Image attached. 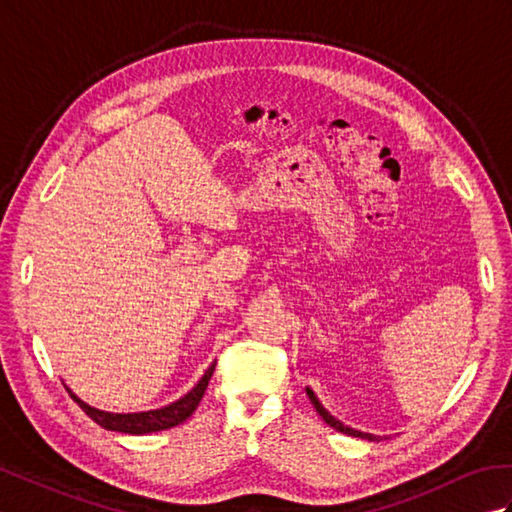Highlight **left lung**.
<instances>
[{
    "label": "left lung",
    "instance_id": "obj_1",
    "mask_svg": "<svg viewBox=\"0 0 512 512\" xmlns=\"http://www.w3.org/2000/svg\"><path fill=\"white\" fill-rule=\"evenodd\" d=\"M308 396H310V402H312V405H314V409H317V411H319V416H321V418H323L325 422H328L332 429H336V431H341V433H347V436H354V438H365V440H378L376 436H372V433H363V431H356V429H350V427H345V424H343V422H339V420H336L334 416H330V413L323 409V405H321V402H319V398H317V396H314V391H312V389H308Z\"/></svg>",
    "mask_w": 512,
    "mask_h": 512
}]
</instances>
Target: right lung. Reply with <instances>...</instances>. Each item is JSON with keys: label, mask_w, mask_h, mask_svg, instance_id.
<instances>
[{"label": "right lung", "mask_w": 512, "mask_h": 512, "mask_svg": "<svg viewBox=\"0 0 512 512\" xmlns=\"http://www.w3.org/2000/svg\"><path fill=\"white\" fill-rule=\"evenodd\" d=\"M213 369H215V363L209 369H206L204 376L200 378V383L195 385L187 396H182L180 400L171 402V405L162 407V409L143 411V413H107V411H99V409H94L90 405H85V402L81 398H76L70 389H68V394L74 398L76 405H79L96 424H99V427H103L107 431H121V433H132V436H143V433L167 431L171 427H178V424L187 420L191 413L198 409L204 391H206V387H209Z\"/></svg>", "instance_id": "1"}]
</instances>
